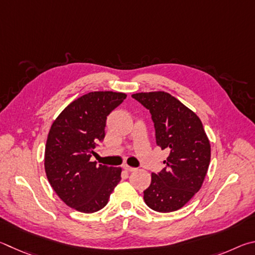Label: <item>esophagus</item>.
Here are the masks:
<instances>
[{
	"label": "esophagus",
	"instance_id": "1",
	"mask_svg": "<svg viewBox=\"0 0 255 255\" xmlns=\"http://www.w3.org/2000/svg\"><path fill=\"white\" fill-rule=\"evenodd\" d=\"M123 169H124L125 171H135V170H136L135 168H133V167L128 166V164H124V166H123Z\"/></svg>",
	"mask_w": 255,
	"mask_h": 255
}]
</instances>
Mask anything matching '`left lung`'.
I'll use <instances>...</instances> for the list:
<instances>
[{"instance_id":"1","label":"left lung","mask_w":255,"mask_h":255,"mask_svg":"<svg viewBox=\"0 0 255 255\" xmlns=\"http://www.w3.org/2000/svg\"><path fill=\"white\" fill-rule=\"evenodd\" d=\"M132 97L150 111L155 142L170 152L162 170L151 176L144 202L155 212L178 211L200 189L211 162V144L202 121L168 93H137Z\"/></svg>"}]
</instances>
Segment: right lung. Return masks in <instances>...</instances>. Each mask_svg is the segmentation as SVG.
Wrapping results in <instances>:
<instances>
[{
	"label": "right lung",
	"mask_w": 255,
	"mask_h": 255,
	"mask_svg": "<svg viewBox=\"0 0 255 255\" xmlns=\"http://www.w3.org/2000/svg\"><path fill=\"white\" fill-rule=\"evenodd\" d=\"M125 98L124 93H88L70 103L51 125L44 170L52 189L76 211L88 214L105 207L121 180L122 169L96 166L89 159L104 140L107 116Z\"/></svg>",
	"instance_id": "add662e5"
}]
</instances>
